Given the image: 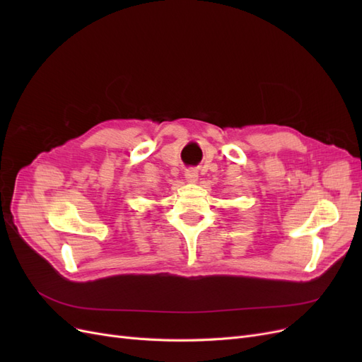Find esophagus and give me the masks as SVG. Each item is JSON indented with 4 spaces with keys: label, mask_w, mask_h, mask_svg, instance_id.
<instances>
[{
    "label": "esophagus",
    "mask_w": 362,
    "mask_h": 362,
    "mask_svg": "<svg viewBox=\"0 0 362 362\" xmlns=\"http://www.w3.org/2000/svg\"><path fill=\"white\" fill-rule=\"evenodd\" d=\"M185 178H187V181H190V182H196L198 181V172H196L194 169H187L185 170Z\"/></svg>",
    "instance_id": "esophagus-1"
}]
</instances>
